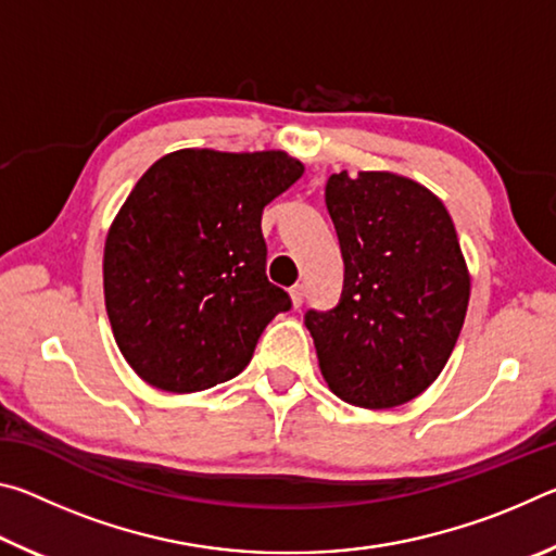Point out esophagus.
Instances as JSON below:
<instances>
[{
	"mask_svg": "<svg viewBox=\"0 0 556 556\" xmlns=\"http://www.w3.org/2000/svg\"><path fill=\"white\" fill-rule=\"evenodd\" d=\"M289 296H291V304H294V308H299L301 304H304V296H306V289L304 285H294L289 289Z\"/></svg>",
	"mask_w": 556,
	"mask_h": 556,
	"instance_id": "34e87169",
	"label": "esophagus"
}]
</instances>
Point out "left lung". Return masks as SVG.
Here are the masks:
<instances>
[{
	"instance_id": "obj_1",
	"label": "left lung",
	"mask_w": 556,
	"mask_h": 556,
	"mask_svg": "<svg viewBox=\"0 0 556 556\" xmlns=\"http://www.w3.org/2000/svg\"><path fill=\"white\" fill-rule=\"evenodd\" d=\"M326 208L345 275L338 306L304 316L321 375L348 404L397 407L439 378L464 326L470 277L454 220L390 172L333 174Z\"/></svg>"
}]
</instances>
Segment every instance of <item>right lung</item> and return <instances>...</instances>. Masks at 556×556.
I'll use <instances>...</instances> for the list:
<instances>
[{
    "label": "right lung",
    "instance_id": "obj_1",
    "mask_svg": "<svg viewBox=\"0 0 556 556\" xmlns=\"http://www.w3.org/2000/svg\"><path fill=\"white\" fill-rule=\"evenodd\" d=\"M304 174L285 152L181 149L147 168L102 260L112 333L139 378L201 392L252 361L291 299L265 275L262 211Z\"/></svg>",
    "mask_w": 556,
    "mask_h": 556
}]
</instances>
